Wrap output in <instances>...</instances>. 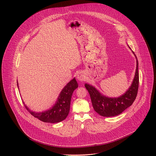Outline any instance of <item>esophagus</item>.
<instances>
[{
    "instance_id": "obj_1",
    "label": "esophagus",
    "mask_w": 156,
    "mask_h": 156,
    "mask_svg": "<svg viewBox=\"0 0 156 156\" xmlns=\"http://www.w3.org/2000/svg\"><path fill=\"white\" fill-rule=\"evenodd\" d=\"M77 79L79 81H81V82H83L86 80V76L84 75V74L83 73V72H80L78 75H77Z\"/></svg>"
}]
</instances>
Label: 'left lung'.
Masks as SVG:
<instances>
[{"mask_svg":"<svg viewBox=\"0 0 156 156\" xmlns=\"http://www.w3.org/2000/svg\"><path fill=\"white\" fill-rule=\"evenodd\" d=\"M135 57L136 58V56ZM84 86L90 95L94 110L100 115L108 117L120 114L132 105L137 96L139 86L138 62L137 58L136 69L134 80L129 88L122 96L117 98H107L101 94L93 86L87 84H85Z\"/></svg>","mask_w":156,"mask_h":156,"instance_id":"8db88e82","label":"left lung"}]
</instances>
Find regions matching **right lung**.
I'll list each match as a JSON object with an SVG mask.
<instances>
[{
    "mask_svg": "<svg viewBox=\"0 0 156 156\" xmlns=\"http://www.w3.org/2000/svg\"><path fill=\"white\" fill-rule=\"evenodd\" d=\"M78 86L75 78H73L63 89L54 107L45 112L39 113L32 112L25 105V106L34 117L38 119L41 121L52 123L60 122L68 116L70 112L72 96Z\"/></svg>",
    "mask_w": 156,
    "mask_h": 156,
    "instance_id": "right-lung-1",
    "label": "right lung"
}]
</instances>
